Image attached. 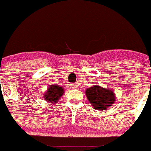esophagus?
I'll return each instance as SVG.
<instances>
[{
  "label": "esophagus",
  "instance_id": "esophagus-1",
  "mask_svg": "<svg viewBox=\"0 0 151 151\" xmlns=\"http://www.w3.org/2000/svg\"><path fill=\"white\" fill-rule=\"evenodd\" d=\"M70 87L72 89H75V88H77V86H76V85H70Z\"/></svg>",
  "mask_w": 151,
  "mask_h": 151
}]
</instances>
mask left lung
I'll return each mask as SVG.
<instances>
[{
	"label": "left lung",
	"mask_w": 151,
	"mask_h": 151,
	"mask_svg": "<svg viewBox=\"0 0 151 151\" xmlns=\"http://www.w3.org/2000/svg\"><path fill=\"white\" fill-rule=\"evenodd\" d=\"M85 93L91 105L97 111L108 109L116 101V95L114 90L105 89L99 85L86 89Z\"/></svg>",
	"instance_id": "8db88e82"
}]
</instances>
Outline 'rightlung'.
<instances>
[{
    "label": "right lung",
    "mask_w": 151,
    "mask_h": 151,
    "mask_svg": "<svg viewBox=\"0 0 151 151\" xmlns=\"http://www.w3.org/2000/svg\"><path fill=\"white\" fill-rule=\"evenodd\" d=\"M64 92L65 90L63 87L57 84H52L49 86L47 90L45 91V93L43 94V98L46 101L53 104L59 101Z\"/></svg>",
    "instance_id": "add662e5"
}]
</instances>
